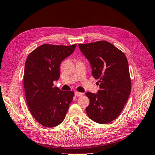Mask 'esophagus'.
<instances>
[{"label": "esophagus", "mask_w": 155, "mask_h": 155, "mask_svg": "<svg viewBox=\"0 0 155 155\" xmlns=\"http://www.w3.org/2000/svg\"><path fill=\"white\" fill-rule=\"evenodd\" d=\"M83 94V93H81V92H75V96H77V97H79V96H81Z\"/></svg>", "instance_id": "1"}]
</instances>
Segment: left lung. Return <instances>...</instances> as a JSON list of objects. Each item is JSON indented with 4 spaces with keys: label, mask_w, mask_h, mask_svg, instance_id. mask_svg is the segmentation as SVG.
Masks as SVG:
<instances>
[{
    "label": "left lung",
    "mask_w": 155,
    "mask_h": 155,
    "mask_svg": "<svg viewBox=\"0 0 155 155\" xmlns=\"http://www.w3.org/2000/svg\"><path fill=\"white\" fill-rule=\"evenodd\" d=\"M79 48L90 62L92 75L100 84L97 94L86 93L90 100L87 114L96 123L109 124L120 115L130 95L127 59L123 51L106 41L79 44Z\"/></svg>",
    "instance_id": "left-lung-1"
}]
</instances>
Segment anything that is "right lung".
Wrapping results in <instances>:
<instances>
[{"label": "right lung", "instance_id": "obj_1", "mask_svg": "<svg viewBox=\"0 0 155 155\" xmlns=\"http://www.w3.org/2000/svg\"><path fill=\"white\" fill-rule=\"evenodd\" d=\"M71 46L42 45L26 60L23 82L28 109L37 122L54 127L64 120L74 92L63 91L54 86L60 76V64L71 55Z\"/></svg>", "mask_w": 155, "mask_h": 155}]
</instances>
